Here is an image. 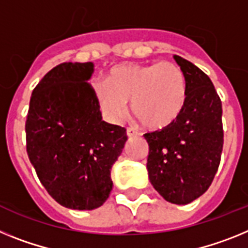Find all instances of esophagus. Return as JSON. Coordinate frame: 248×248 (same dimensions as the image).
I'll use <instances>...</instances> for the list:
<instances>
[{"label":"esophagus","mask_w":248,"mask_h":248,"mask_svg":"<svg viewBox=\"0 0 248 248\" xmlns=\"http://www.w3.org/2000/svg\"><path fill=\"white\" fill-rule=\"evenodd\" d=\"M126 135H127V137H130V139H132V137L140 136V132H139V131L135 130V128H127Z\"/></svg>","instance_id":"esophagus-1"}]
</instances>
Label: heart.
<instances>
[{
	"label": "heart",
	"mask_w": 248,
	"mask_h": 248,
	"mask_svg": "<svg viewBox=\"0 0 248 248\" xmlns=\"http://www.w3.org/2000/svg\"><path fill=\"white\" fill-rule=\"evenodd\" d=\"M98 108L107 121L117 124L131 109L150 130H163L177 121L187 101L184 71L173 62L115 66L106 81L93 85Z\"/></svg>",
	"instance_id": "b5f03b06"
}]
</instances>
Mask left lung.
Here are the masks:
<instances>
[{
  "instance_id": "8db88e82",
  "label": "left lung",
  "mask_w": 248,
  "mask_h": 248,
  "mask_svg": "<svg viewBox=\"0 0 248 248\" xmlns=\"http://www.w3.org/2000/svg\"><path fill=\"white\" fill-rule=\"evenodd\" d=\"M187 81V101L175 124L145 133L151 185L166 201L187 204L211 186L223 147L222 103L210 77L173 56Z\"/></svg>"
}]
</instances>
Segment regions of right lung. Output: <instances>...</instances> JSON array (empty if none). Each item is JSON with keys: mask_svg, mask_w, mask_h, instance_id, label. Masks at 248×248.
I'll use <instances>...</instances> for the list:
<instances>
[{"mask_svg": "<svg viewBox=\"0 0 248 248\" xmlns=\"http://www.w3.org/2000/svg\"><path fill=\"white\" fill-rule=\"evenodd\" d=\"M92 62H64L32 92L27 154L41 184L71 210H94L113 187L111 169L127 141L124 127L102 121L88 81Z\"/></svg>", "mask_w": 248, "mask_h": 248, "instance_id": "obj_1", "label": "right lung"}]
</instances>
